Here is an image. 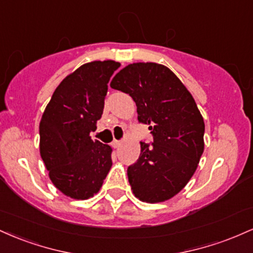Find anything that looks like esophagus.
I'll list each match as a JSON object with an SVG mask.
<instances>
[{
    "label": "esophagus",
    "mask_w": 253,
    "mask_h": 253,
    "mask_svg": "<svg viewBox=\"0 0 253 253\" xmlns=\"http://www.w3.org/2000/svg\"><path fill=\"white\" fill-rule=\"evenodd\" d=\"M120 145H121V140H113L112 146L114 147V149H118V147H120Z\"/></svg>",
    "instance_id": "34e87169"
}]
</instances>
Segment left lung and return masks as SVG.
<instances>
[{
	"label": "left lung",
	"instance_id": "left-lung-1",
	"mask_svg": "<svg viewBox=\"0 0 253 253\" xmlns=\"http://www.w3.org/2000/svg\"><path fill=\"white\" fill-rule=\"evenodd\" d=\"M113 89L129 94L139 123L149 125L153 143H140V156L127 169L140 201L163 202L189 182L205 149V123L179 78L157 63H133L115 75Z\"/></svg>",
	"mask_w": 253,
	"mask_h": 253
}]
</instances>
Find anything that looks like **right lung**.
Returning <instances> with one entry per match:
<instances>
[{
  "mask_svg": "<svg viewBox=\"0 0 253 253\" xmlns=\"http://www.w3.org/2000/svg\"><path fill=\"white\" fill-rule=\"evenodd\" d=\"M119 66L114 60L83 64L60 82L42 117L40 156L54 187L71 199L94 196L112 168V147L91 140L90 132Z\"/></svg>",
  "mask_w": 253,
  "mask_h": 253,
  "instance_id": "obj_1",
  "label": "right lung"
}]
</instances>
